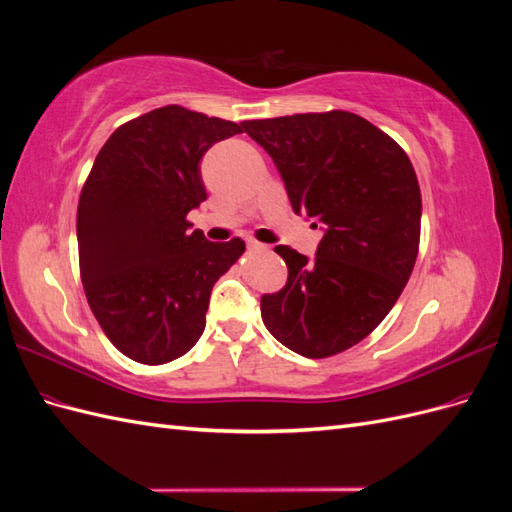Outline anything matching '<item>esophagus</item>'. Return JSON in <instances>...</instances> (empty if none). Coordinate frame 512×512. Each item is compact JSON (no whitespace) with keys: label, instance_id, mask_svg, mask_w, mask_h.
<instances>
[{"label":"esophagus","instance_id":"esophagus-1","mask_svg":"<svg viewBox=\"0 0 512 512\" xmlns=\"http://www.w3.org/2000/svg\"><path fill=\"white\" fill-rule=\"evenodd\" d=\"M247 250L262 252V250H267V245H265V243H258V241H254V239H247Z\"/></svg>","mask_w":512,"mask_h":512}]
</instances>
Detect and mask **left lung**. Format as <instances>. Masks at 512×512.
Wrapping results in <instances>:
<instances>
[{
	"instance_id": "1",
	"label": "left lung",
	"mask_w": 512,
	"mask_h": 512,
	"mask_svg": "<svg viewBox=\"0 0 512 512\" xmlns=\"http://www.w3.org/2000/svg\"><path fill=\"white\" fill-rule=\"evenodd\" d=\"M273 158L292 211L322 228L316 258L277 245L288 267L262 294V322L307 359L359 344L406 288L421 239V188L406 151L348 111L245 121Z\"/></svg>"
}]
</instances>
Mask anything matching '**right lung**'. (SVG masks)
<instances>
[{"label":"right lung","mask_w":512,"mask_h":512,"mask_svg":"<svg viewBox=\"0 0 512 512\" xmlns=\"http://www.w3.org/2000/svg\"><path fill=\"white\" fill-rule=\"evenodd\" d=\"M243 126L162 106L119 126L91 166L76 211L81 280L102 331L136 363L175 361L198 342L213 284L245 252L185 220L207 200L200 160Z\"/></svg>","instance_id":"add662e5"}]
</instances>
